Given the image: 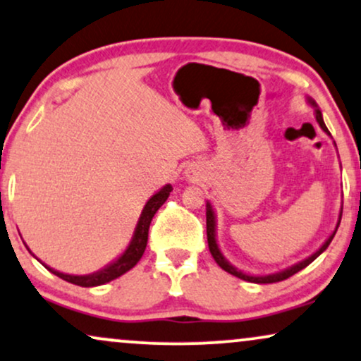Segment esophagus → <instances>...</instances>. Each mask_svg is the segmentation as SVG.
Wrapping results in <instances>:
<instances>
[{"label": "esophagus", "instance_id": "1", "mask_svg": "<svg viewBox=\"0 0 361 361\" xmlns=\"http://www.w3.org/2000/svg\"><path fill=\"white\" fill-rule=\"evenodd\" d=\"M185 173H188L189 180H197L199 176H201V173H199V171L195 167H189L188 171H185Z\"/></svg>", "mask_w": 361, "mask_h": 361}]
</instances>
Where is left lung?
I'll list each match as a JSON object with an SVG mask.
<instances>
[{
	"label": "left lung",
	"instance_id": "obj_1",
	"mask_svg": "<svg viewBox=\"0 0 361 361\" xmlns=\"http://www.w3.org/2000/svg\"><path fill=\"white\" fill-rule=\"evenodd\" d=\"M306 102H308V104L313 106V110H314V118H317V122H318V126L322 127V130L326 133V135H330L331 137V133L328 132V128H326V126H324V120H323V115H322V110H319V106L317 105V102H314L313 99H310V97H306ZM333 144H335V142H333ZM335 147H336V144H335ZM343 209V207H341ZM340 221H341V211H340V214H338V221H336V226H335V229H333V233L328 235V239L326 241H324L322 246H319L317 251L313 252V255L311 256H308V257H305V259H301V261H298V262H295V264H291V266H288L286 269H281V271H276V273H271V274H249V273H244V271H241V269H238L235 268V266H233L231 264V262L226 259L224 257V255H222V251H221V247H219V244H217V221H216V211H214V207H212V204L211 202H206V224H207V243H209V251H211V255H212V257H214V261L217 262V264L221 266L222 269L224 271H228L229 274H233V276H235V278H239V279H244V281H249V283H257V284H268V283H278V281H283V279H288L289 276H293V274H296L298 271H301V269H305L306 266L308 264H311V262H313L314 259H317V257L322 255L323 251H326V247L330 246V243L333 241V238H335V234H336V231H338V226H340Z\"/></svg>",
	"mask_w": 361,
	"mask_h": 361
}]
</instances>
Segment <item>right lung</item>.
<instances>
[{"label": "right lung", "mask_w": 361, "mask_h": 361, "mask_svg": "<svg viewBox=\"0 0 361 361\" xmlns=\"http://www.w3.org/2000/svg\"><path fill=\"white\" fill-rule=\"evenodd\" d=\"M171 192H172V185L166 184L162 189H159L157 192H155L152 197L145 202V206L140 212L139 221H137L135 231H133L132 239H130V243H128V246L126 247V251H123L118 257H115L112 262H109V264L104 266L102 269L95 271V273L80 274V276L61 273V271L53 269V268H50V266L44 264L43 261H39L38 257L30 251V247L26 246V244L25 246L31 252V255H33L39 262H42L44 268L50 271V273L58 276V278L65 279V281L77 284V286H82V288H93V286H100V284L110 283V281H114V279H117L118 276L126 274L127 271H130L133 266L140 261V257H142V255H144V251L147 247V239H149V228H150V222H152V217L155 216V212L159 211V207L167 201V197L171 195Z\"/></svg>", "instance_id": "obj_1"}]
</instances>
